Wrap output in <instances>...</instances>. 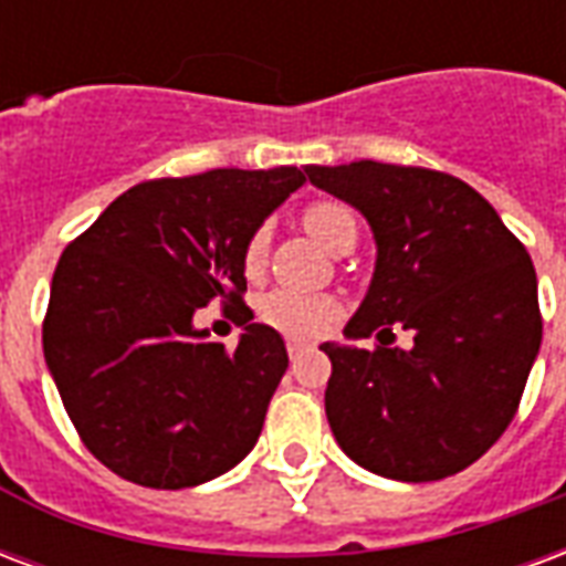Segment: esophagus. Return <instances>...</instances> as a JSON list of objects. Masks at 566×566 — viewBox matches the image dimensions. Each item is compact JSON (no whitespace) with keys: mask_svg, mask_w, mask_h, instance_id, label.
I'll return each mask as SVG.
<instances>
[{"mask_svg":"<svg viewBox=\"0 0 566 566\" xmlns=\"http://www.w3.org/2000/svg\"><path fill=\"white\" fill-rule=\"evenodd\" d=\"M308 348H312V343H306V339H287V355H291V360H296Z\"/></svg>","mask_w":566,"mask_h":566,"instance_id":"obj_1","label":"esophagus"}]
</instances>
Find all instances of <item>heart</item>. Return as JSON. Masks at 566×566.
<instances>
[{
	"label": "heart",
	"instance_id": "obj_1",
	"mask_svg": "<svg viewBox=\"0 0 566 566\" xmlns=\"http://www.w3.org/2000/svg\"><path fill=\"white\" fill-rule=\"evenodd\" d=\"M303 227L331 254L345 242H357L355 209L339 199H318V202L306 206ZM266 254H270V227H258L248 235L245 254H242L248 275H258L263 270ZM258 315L263 324H270L287 336H315L339 315V303L327 294H296L287 287H275L266 296H260Z\"/></svg>",
	"mask_w": 566,
	"mask_h": 566
}]
</instances>
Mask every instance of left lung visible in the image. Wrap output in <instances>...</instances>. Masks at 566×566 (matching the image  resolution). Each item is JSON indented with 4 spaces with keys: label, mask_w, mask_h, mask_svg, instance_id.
<instances>
[{
    "label": "left lung",
    "mask_w": 566,
    "mask_h": 566,
    "mask_svg": "<svg viewBox=\"0 0 566 566\" xmlns=\"http://www.w3.org/2000/svg\"><path fill=\"white\" fill-rule=\"evenodd\" d=\"M308 181L367 218L376 272L348 339L412 333V348L324 343L339 449L369 473L437 482L479 461L515 418L543 318L524 245L454 175L357 160Z\"/></svg>",
    "instance_id": "left-lung-1"
}]
</instances>
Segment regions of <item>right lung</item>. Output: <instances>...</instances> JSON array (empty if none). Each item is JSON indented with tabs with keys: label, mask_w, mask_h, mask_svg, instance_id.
I'll list each match as a JSON object with an SVG mask.
<instances>
[{
	"label": "right lung",
	"mask_w": 566,
	"mask_h": 566,
	"mask_svg": "<svg viewBox=\"0 0 566 566\" xmlns=\"http://www.w3.org/2000/svg\"><path fill=\"white\" fill-rule=\"evenodd\" d=\"M303 181L296 166L154 178L69 242L51 282L44 360L81 442L112 473L178 491L254 449L287 369L284 339L242 321L227 348L193 315L211 300L242 303L248 235Z\"/></svg>",
	"instance_id": "right-lung-1"
}]
</instances>
